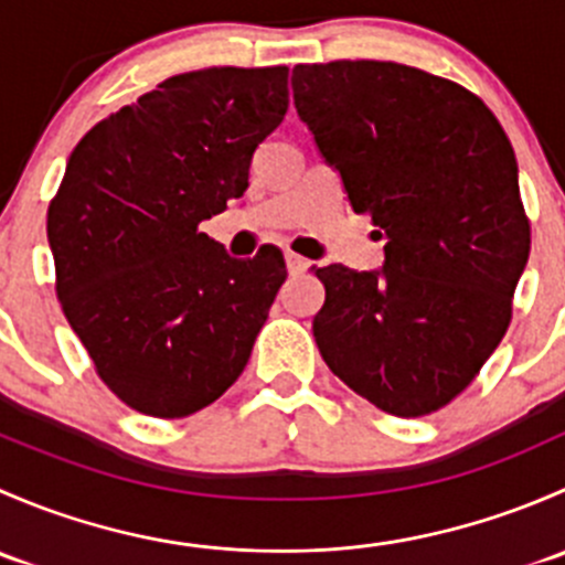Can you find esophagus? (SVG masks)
Masks as SVG:
<instances>
[{"label": "esophagus", "mask_w": 565, "mask_h": 565, "mask_svg": "<svg viewBox=\"0 0 565 565\" xmlns=\"http://www.w3.org/2000/svg\"><path fill=\"white\" fill-rule=\"evenodd\" d=\"M284 259H287V270L292 273V276H300V273L309 270V259H303V256L292 254V250H289V254L284 256Z\"/></svg>", "instance_id": "obj_1"}]
</instances>
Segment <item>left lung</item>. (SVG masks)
Returning a JSON list of instances; mask_svg holds the SVG:
<instances>
[{"label":"left lung","mask_w":565,"mask_h":565,"mask_svg":"<svg viewBox=\"0 0 565 565\" xmlns=\"http://www.w3.org/2000/svg\"><path fill=\"white\" fill-rule=\"evenodd\" d=\"M292 93L352 210L388 237L380 273L315 267L319 355L385 413H435L509 330L530 254L514 147L478 95L398 62L298 65Z\"/></svg>","instance_id":"8db88e82"}]
</instances>
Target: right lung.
I'll list each match as a JSON object with an SVG mask.
<instances>
[{"label": "right lung", "mask_w": 565, "mask_h": 565, "mask_svg": "<svg viewBox=\"0 0 565 565\" xmlns=\"http://www.w3.org/2000/svg\"><path fill=\"white\" fill-rule=\"evenodd\" d=\"M289 67L180 73L100 119L49 204L56 298L95 372L152 418L207 407L246 369L287 265L232 259L199 230L248 188L281 125Z\"/></svg>", "instance_id": "right-lung-1"}]
</instances>
